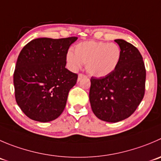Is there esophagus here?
Returning <instances> with one entry per match:
<instances>
[{"label": "esophagus", "instance_id": "obj_1", "mask_svg": "<svg viewBox=\"0 0 161 161\" xmlns=\"http://www.w3.org/2000/svg\"><path fill=\"white\" fill-rule=\"evenodd\" d=\"M85 77H86V76L84 75H82V74H79V75H78V82H80L81 79H83V78H85Z\"/></svg>", "mask_w": 161, "mask_h": 161}]
</instances>
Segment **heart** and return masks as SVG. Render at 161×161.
I'll return each mask as SVG.
<instances>
[{
  "label": "heart",
  "mask_w": 161,
  "mask_h": 161,
  "mask_svg": "<svg viewBox=\"0 0 161 161\" xmlns=\"http://www.w3.org/2000/svg\"><path fill=\"white\" fill-rule=\"evenodd\" d=\"M67 53V61L72 71L86 64V71L93 77H104L115 70L121 58V49L115 43L88 41L75 46Z\"/></svg>",
  "instance_id": "1"
}]
</instances>
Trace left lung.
<instances>
[{
	"instance_id": "8db88e82",
	"label": "left lung",
	"mask_w": 161,
	"mask_h": 161,
	"mask_svg": "<svg viewBox=\"0 0 161 161\" xmlns=\"http://www.w3.org/2000/svg\"><path fill=\"white\" fill-rule=\"evenodd\" d=\"M121 58L115 71L104 77H92L90 102L101 120L117 123L136 110L145 94L146 68L136 47L123 39H115Z\"/></svg>"
}]
</instances>
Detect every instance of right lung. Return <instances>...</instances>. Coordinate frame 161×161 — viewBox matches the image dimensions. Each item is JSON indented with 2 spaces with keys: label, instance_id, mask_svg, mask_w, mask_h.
<instances>
[{
  "label": "right lung",
  "instance_id": "obj_1",
  "mask_svg": "<svg viewBox=\"0 0 161 161\" xmlns=\"http://www.w3.org/2000/svg\"><path fill=\"white\" fill-rule=\"evenodd\" d=\"M77 37H40L20 52L13 75L17 104L30 119L47 123L58 118L66 106L78 75L65 68L70 46Z\"/></svg>",
  "mask_w": 161,
  "mask_h": 161
}]
</instances>
